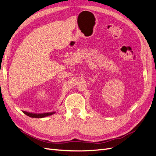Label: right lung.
Returning <instances> with one entry per match:
<instances>
[{"mask_svg":"<svg viewBox=\"0 0 156 156\" xmlns=\"http://www.w3.org/2000/svg\"><path fill=\"white\" fill-rule=\"evenodd\" d=\"M22 112L26 114L27 116H29L30 117L32 118H43V117H45L47 116H50V115H53L56 112L53 111V112H49V113H29L27 112V111H23Z\"/></svg>","mask_w":156,"mask_h":156,"instance_id":"right-lung-1","label":"right lung"}]
</instances>
